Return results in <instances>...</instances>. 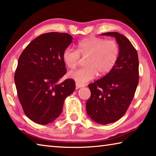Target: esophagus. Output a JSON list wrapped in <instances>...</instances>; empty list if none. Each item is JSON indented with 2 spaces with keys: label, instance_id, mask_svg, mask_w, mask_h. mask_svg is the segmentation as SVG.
I'll return each mask as SVG.
<instances>
[{
  "label": "esophagus",
  "instance_id": "1",
  "mask_svg": "<svg viewBox=\"0 0 156 156\" xmlns=\"http://www.w3.org/2000/svg\"><path fill=\"white\" fill-rule=\"evenodd\" d=\"M86 84H83V83H76V88L77 89H78V88H80V87H84L85 86Z\"/></svg>",
  "mask_w": 156,
  "mask_h": 156
}]
</instances>
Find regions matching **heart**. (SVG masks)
I'll return each mask as SVG.
<instances>
[{
    "label": "heart",
    "mask_w": 156,
    "mask_h": 156,
    "mask_svg": "<svg viewBox=\"0 0 156 156\" xmlns=\"http://www.w3.org/2000/svg\"><path fill=\"white\" fill-rule=\"evenodd\" d=\"M77 49L67 47L62 52L63 62L68 68L75 69L80 60V55L86 57L85 67L69 73V77L79 83L94 79L98 74L103 76L112 71L118 62L120 46L114 40H106L96 36L82 39Z\"/></svg>",
    "instance_id": "b5f03b06"
}]
</instances>
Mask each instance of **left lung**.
<instances>
[{"label":"left lung","mask_w":156,"mask_h":156,"mask_svg":"<svg viewBox=\"0 0 156 156\" xmlns=\"http://www.w3.org/2000/svg\"><path fill=\"white\" fill-rule=\"evenodd\" d=\"M102 35L115 37L120 55L109 73L89 84L91 97L86 109L91 120L107 125L120 119L130 105L138 84L139 60L136 49L122 34L107 32Z\"/></svg>","instance_id":"obj_1"}]
</instances>
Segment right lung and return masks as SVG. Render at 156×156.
<instances>
[{"label": "right lung", "instance_id": "add662e5", "mask_svg": "<svg viewBox=\"0 0 156 156\" xmlns=\"http://www.w3.org/2000/svg\"><path fill=\"white\" fill-rule=\"evenodd\" d=\"M72 39L66 33L43 34L18 58L14 74L18 98L25 114L34 122L47 125L58 118L65 98L75 90L72 79L58 83L67 73L62 52Z\"/></svg>", "mask_w": 156, "mask_h": 156}]
</instances>
